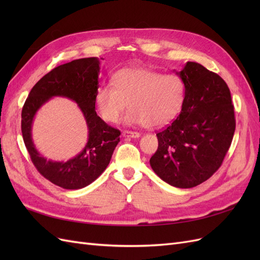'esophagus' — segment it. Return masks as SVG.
<instances>
[{"instance_id":"1","label":"esophagus","mask_w":260,"mask_h":260,"mask_svg":"<svg viewBox=\"0 0 260 260\" xmlns=\"http://www.w3.org/2000/svg\"><path fill=\"white\" fill-rule=\"evenodd\" d=\"M122 136L124 138H139L141 135L139 132H136V131H129V130H124L122 132Z\"/></svg>"}]
</instances>
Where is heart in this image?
Returning a JSON list of instances; mask_svg holds the SVG:
<instances>
[{"label":"heart","mask_w":260,"mask_h":260,"mask_svg":"<svg viewBox=\"0 0 260 260\" xmlns=\"http://www.w3.org/2000/svg\"><path fill=\"white\" fill-rule=\"evenodd\" d=\"M185 100V84L178 75H164L147 68H123L113 83H105L95 93V106L102 119L117 122L127 108L128 124L158 128L180 114Z\"/></svg>","instance_id":"b5f03b06"}]
</instances>
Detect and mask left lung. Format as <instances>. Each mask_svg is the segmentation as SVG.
<instances>
[{"label":"left lung","instance_id":"8db88e82","mask_svg":"<svg viewBox=\"0 0 260 260\" xmlns=\"http://www.w3.org/2000/svg\"><path fill=\"white\" fill-rule=\"evenodd\" d=\"M177 75L185 84L183 107L156 135L158 148L149 164L165 182L190 188L221 166L235 131L234 107L224 80L201 64L187 61Z\"/></svg>","mask_w":260,"mask_h":260}]
</instances>
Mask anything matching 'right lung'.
Instances as JSON below:
<instances>
[{
	"mask_svg": "<svg viewBox=\"0 0 260 260\" xmlns=\"http://www.w3.org/2000/svg\"><path fill=\"white\" fill-rule=\"evenodd\" d=\"M100 59H75L52 69L32 89L21 111V132L35 167L52 183L66 190H78L92 183L111 161L119 143L120 131L108 125L95 112V93L99 88ZM53 96L75 100L82 109L89 129L88 143L81 153L67 162L48 161L37 151L30 138L35 113Z\"/></svg>",
	"mask_w": 260,
	"mask_h": 260,
	"instance_id": "add662e5",
	"label": "right lung"
}]
</instances>
